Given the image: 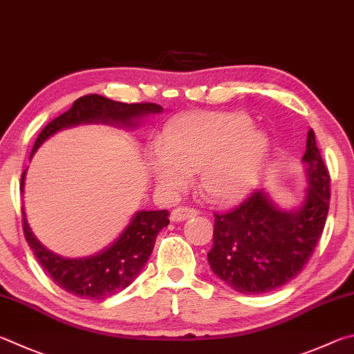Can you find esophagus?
Segmentation results:
<instances>
[{"label": "esophagus", "mask_w": 354, "mask_h": 354, "mask_svg": "<svg viewBox=\"0 0 354 354\" xmlns=\"http://www.w3.org/2000/svg\"><path fill=\"white\" fill-rule=\"evenodd\" d=\"M197 214V209L196 208H191L187 205H180L177 208H174L171 212V221L174 222H180L191 218V216H196Z\"/></svg>", "instance_id": "obj_1"}]
</instances>
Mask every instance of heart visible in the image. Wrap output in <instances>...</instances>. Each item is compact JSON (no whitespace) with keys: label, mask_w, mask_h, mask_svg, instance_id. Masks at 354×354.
<instances>
[{"label":"heart","mask_w":354,"mask_h":354,"mask_svg":"<svg viewBox=\"0 0 354 354\" xmlns=\"http://www.w3.org/2000/svg\"><path fill=\"white\" fill-rule=\"evenodd\" d=\"M270 141L243 113H201L174 121L161 149L149 155V169L158 187L178 193L201 169L203 193L230 202L257 183L269 157Z\"/></svg>","instance_id":"1"}]
</instances>
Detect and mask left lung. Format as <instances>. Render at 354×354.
I'll use <instances>...</instances> for the list:
<instances>
[{
  "mask_svg": "<svg viewBox=\"0 0 354 354\" xmlns=\"http://www.w3.org/2000/svg\"><path fill=\"white\" fill-rule=\"evenodd\" d=\"M309 188L297 212L278 209L263 189L224 213H214L209 268L228 286L243 294L269 292L292 280L305 268L324 232L330 209V172L313 130L308 132Z\"/></svg>",
  "mask_w": 354,
  "mask_h": 354,
  "instance_id": "1",
  "label": "left lung"
}]
</instances>
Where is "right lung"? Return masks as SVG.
<instances>
[{
	"mask_svg": "<svg viewBox=\"0 0 354 354\" xmlns=\"http://www.w3.org/2000/svg\"><path fill=\"white\" fill-rule=\"evenodd\" d=\"M161 110L163 109L153 102L126 104L111 101L101 95H85L76 99L70 110L43 127L34 142L30 157L48 136L60 129L82 122H105L129 127L135 126V122H132L135 118L140 120L141 116L147 113H160ZM24 176H26V171L21 174V193ZM21 214L24 238L46 274L66 292L88 300L109 299L126 289L145 268L153 250L155 238L161 228L169 224L167 209L138 212L130 221L126 230L121 233V236L109 249L90 258L66 259L45 249L30 232L24 208H21Z\"/></svg>",
	"mask_w": 354,
	"mask_h": 354,
	"instance_id": "add662e5",
	"label": "right lung"
}]
</instances>
